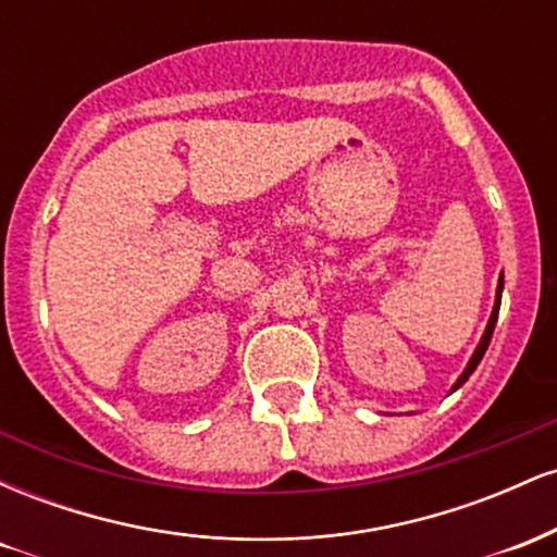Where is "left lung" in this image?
Segmentation results:
<instances>
[{
    "label": "left lung",
    "instance_id": "obj_1",
    "mask_svg": "<svg viewBox=\"0 0 557 557\" xmlns=\"http://www.w3.org/2000/svg\"><path fill=\"white\" fill-rule=\"evenodd\" d=\"M500 298H503V277H500V283H497V296H495V309H492V317H490V322H487V330H484V335H482V341H479V345H476V350H474V356H471V361H469V367L463 369V374L458 376V382L456 385H453V389H458L463 385L466 380H469L471 374H474V369L479 367V361H482V356H484V350H487V345H490V341H492V332H495V322H497V311H500Z\"/></svg>",
    "mask_w": 557,
    "mask_h": 557
}]
</instances>
